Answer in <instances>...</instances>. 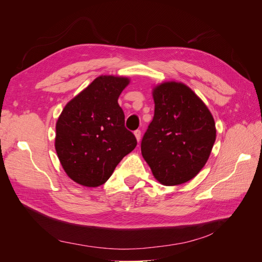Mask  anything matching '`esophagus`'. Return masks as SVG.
Masks as SVG:
<instances>
[{"label": "esophagus", "instance_id": "obj_1", "mask_svg": "<svg viewBox=\"0 0 262 262\" xmlns=\"http://www.w3.org/2000/svg\"><path fill=\"white\" fill-rule=\"evenodd\" d=\"M134 136H136V139H137V141L139 142V141L141 140V131H140V130L134 131Z\"/></svg>", "mask_w": 262, "mask_h": 262}]
</instances>
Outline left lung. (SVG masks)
Returning <instances> with one entry per match:
<instances>
[{"label":"left lung","mask_w":262,"mask_h":262,"mask_svg":"<svg viewBox=\"0 0 262 262\" xmlns=\"http://www.w3.org/2000/svg\"><path fill=\"white\" fill-rule=\"evenodd\" d=\"M153 99L154 118L142 140V156L160 184H185L208 162L216 139L215 122L207 105L184 83L156 85Z\"/></svg>","instance_id":"1"}]
</instances>
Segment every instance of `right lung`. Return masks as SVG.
<instances>
[{"label":"right lung","instance_id":"add662e5","mask_svg":"<svg viewBox=\"0 0 262 262\" xmlns=\"http://www.w3.org/2000/svg\"><path fill=\"white\" fill-rule=\"evenodd\" d=\"M130 83L125 76L100 75L63 108L54 146L67 175L85 187L104 185L116 166L137 146L125 129L118 98Z\"/></svg>","mask_w":262,"mask_h":262}]
</instances>
